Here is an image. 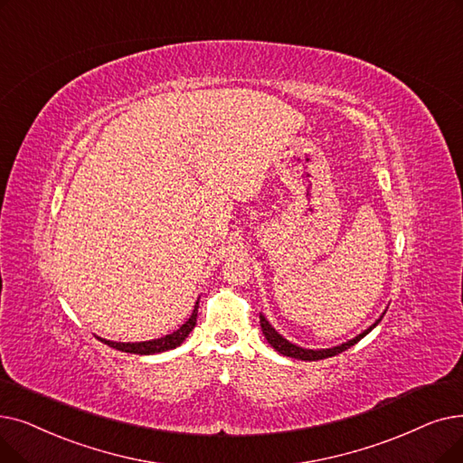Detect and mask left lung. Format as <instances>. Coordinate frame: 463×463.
Wrapping results in <instances>:
<instances>
[{"label": "left lung", "mask_w": 463, "mask_h": 463, "mask_svg": "<svg viewBox=\"0 0 463 463\" xmlns=\"http://www.w3.org/2000/svg\"><path fill=\"white\" fill-rule=\"evenodd\" d=\"M382 319V317H380ZM380 319H376V324L374 326H371L367 331H364L361 333L359 336H355V338H352V340H348V343H345V345H340V346H335V348H329V350H305V348H298V346H295V345H291V343H288V340L281 336V335H278L276 331H274V327L269 324V321L265 319V316H259V321H260V329H263V335H265V338L269 340V345L276 350V352H279L281 355H288V357H295V359H303V361H316V359H326V357H333V355H336V354H340V352H345V350H348L350 346H354V345H357L361 338H364L365 335H369L378 324H380Z\"/></svg>", "instance_id": "8db88e82"}]
</instances>
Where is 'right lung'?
<instances>
[{"label":"right lung","mask_w":463,"mask_h":463,"mask_svg":"<svg viewBox=\"0 0 463 463\" xmlns=\"http://www.w3.org/2000/svg\"><path fill=\"white\" fill-rule=\"evenodd\" d=\"M198 308V303L194 305V310L191 314V317L185 321V324L179 327L177 331L163 336V338H155V340H147V343H111V340H102L104 345L115 348V350H120V352H127V354H139V355H149V354H160V352H166V350H172L175 346H179L184 343V340L189 336V333L193 331V327L196 326V310Z\"/></svg>","instance_id":"1"}]
</instances>
